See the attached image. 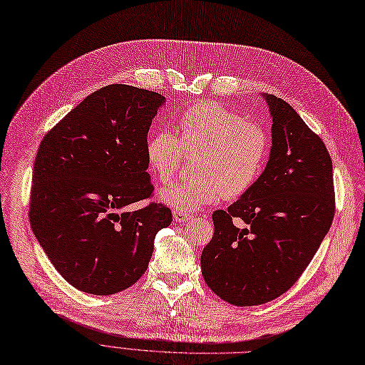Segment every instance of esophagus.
<instances>
[{
    "instance_id": "esophagus-1",
    "label": "esophagus",
    "mask_w": 365,
    "mask_h": 365,
    "mask_svg": "<svg viewBox=\"0 0 365 365\" xmlns=\"http://www.w3.org/2000/svg\"><path fill=\"white\" fill-rule=\"evenodd\" d=\"M173 217H174V220L178 221V222H186V221H190V220L192 218L190 213L182 212V210H178V209H174V210H173Z\"/></svg>"
}]
</instances>
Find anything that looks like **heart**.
Here are the masks:
<instances>
[{
    "mask_svg": "<svg viewBox=\"0 0 365 365\" xmlns=\"http://www.w3.org/2000/svg\"><path fill=\"white\" fill-rule=\"evenodd\" d=\"M178 138L155 132L144 152L152 173L168 180L180 165L183 150H198L192 178L175 179L158 191V198L178 210L192 213L225 197L248 192L262 175L269 156L266 129L217 102H197L175 120Z\"/></svg>",
    "mask_w": 365,
    "mask_h": 365,
    "instance_id": "obj_1",
    "label": "heart"
}]
</instances>
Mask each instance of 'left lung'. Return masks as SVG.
Here are the masks:
<instances>
[{
  "label": "left lung",
  "mask_w": 365,
  "mask_h": 365,
  "mask_svg": "<svg viewBox=\"0 0 365 365\" xmlns=\"http://www.w3.org/2000/svg\"><path fill=\"white\" fill-rule=\"evenodd\" d=\"M262 96L272 118L266 168L227 210L213 212V237L201 252L206 284L237 307L260 305L286 293L313 260L335 210L325 144L286 101ZM233 217L247 227H236Z\"/></svg>",
  "instance_id": "obj_1"
}]
</instances>
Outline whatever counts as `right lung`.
Segmentation results:
<instances>
[{
    "mask_svg": "<svg viewBox=\"0 0 365 365\" xmlns=\"http://www.w3.org/2000/svg\"><path fill=\"white\" fill-rule=\"evenodd\" d=\"M159 93L111 84L91 93L40 143L33 170L30 224L40 247L75 289L106 296L137 282L171 210L150 203L144 145Z\"/></svg>",
    "mask_w": 365,
    "mask_h": 365,
    "instance_id": "1",
    "label": "right lung"
}]
</instances>
